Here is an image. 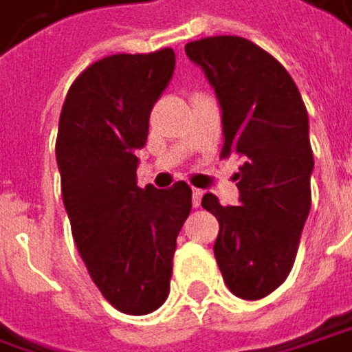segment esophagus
<instances>
[{"instance_id": "obj_1", "label": "esophagus", "mask_w": 352, "mask_h": 352, "mask_svg": "<svg viewBox=\"0 0 352 352\" xmlns=\"http://www.w3.org/2000/svg\"><path fill=\"white\" fill-rule=\"evenodd\" d=\"M201 197H204V191L201 189H191V199H193V208H199L201 206Z\"/></svg>"}]
</instances>
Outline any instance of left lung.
<instances>
[{
	"label": "left lung",
	"mask_w": 352,
	"mask_h": 352,
	"mask_svg": "<svg viewBox=\"0 0 352 352\" xmlns=\"http://www.w3.org/2000/svg\"><path fill=\"white\" fill-rule=\"evenodd\" d=\"M185 54L219 100L221 157L241 159L240 206L223 208L213 193L201 199L219 221L213 254L226 286L243 300H260L288 278L310 211L308 112L286 68L245 38H204Z\"/></svg>",
	"instance_id": "8db88e82"
}]
</instances>
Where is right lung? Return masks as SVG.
I'll use <instances>...</instances> for the list:
<instances>
[{
  "mask_svg": "<svg viewBox=\"0 0 352 352\" xmlns=\"http://www.w3.org/2000/svg\"><path fill=\"white\" fill-rule=\"evenodd\" d=\"M175 70L171 48L114 54L72 82L60 112L56 161L72 236L92 282L124 314H148L169 296L177 236L191 187L137 185V151Z\"/></svg>",
  "mask_w": 352,
  "mask_h": 352,
  "instance_id": "add662e5",
  "label": "right lung"
}]
</instances>
